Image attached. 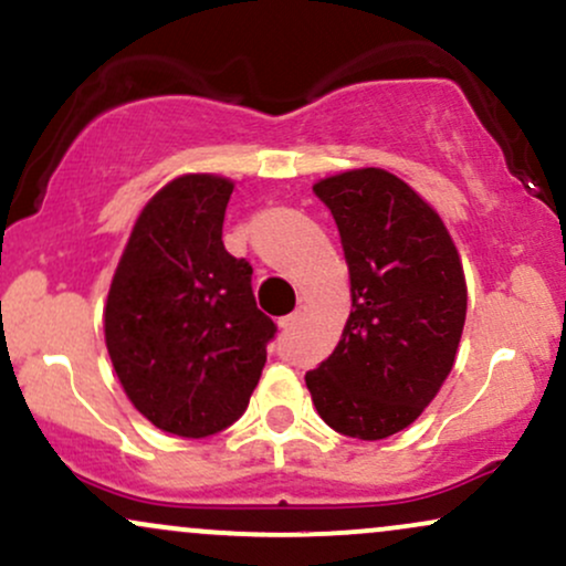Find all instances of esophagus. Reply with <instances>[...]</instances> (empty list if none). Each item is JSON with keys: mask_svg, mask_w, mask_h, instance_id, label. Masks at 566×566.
I'll return each mask as SVG.
<instances>
[{"mask_svg": "<svg viewBox=\"0 0 566 566\" xmlns=\"http://www.w3.org/2000/svg\"><path fill=\"white\" fill-rule=\"evenodd\" d=\"M304 317H307V307H296L294 312H291V315L281 317V328H285V331L296 328V325L304 323Z\"/></svg>", "mask_w": 566, "mask_h": 566, "instance_id": "1", "label": "esophagus"}]
</instances>
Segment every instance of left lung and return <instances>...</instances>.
Instances as JSON below:
<instances>
[{"label": "left lung", "mask_w": 566, "mask_h": 566, "mask_svg": "<svg viewBox=\"0 0 566 566\" xmlns=\"http://www.w3.org/2000/svg\"><path fill=\"white\" fill-rule=\"evenodd\" d=\"M312 190L342 235L352 312L304 381L331 429L384 440L410 427L453 370L467 323L461 259L440 214L389 171L352 169Z\"/></svg>", "instance_id": "obj_1"}]
</instances>
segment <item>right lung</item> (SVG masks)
<instances>
[{
  "instance_id": "right-lung-1",
  "label": "right lung",
  "mask_w": 566,
  "mask_h": 566,
  "mask_svg": "<svg viewBox=\"0 0 566 566\" xmlns=\"http://www.w3.org/2000/svg\"><path fill=\"white\" fill-rule=\"evenodd\" d=\"M232 182L185 175L139 211L105 304V344L132 405L177 437L243 416L277 325L256 307L251 264L228 254Z\"/></svg>"
}]
</instances>
